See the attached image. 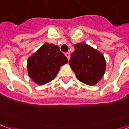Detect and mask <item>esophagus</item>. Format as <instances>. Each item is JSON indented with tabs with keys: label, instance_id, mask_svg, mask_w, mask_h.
Listing matches in <instances>:
<instances>
[{
	"label": "esophagus",
	"instance_id": "1",
	"mask_svg": "<svg viewBox=\"0 0 129 129\" xmlns=\"http://www.w3.org/2000/svg\"><path fill=\"white\" fill-rule=\"evenodd\" d=\"M65 55H66V57H67L68 59V60H69V59H70V53H68V52H66V53L65 54Z\"/></svg>",
	"mask_w": 129,
	"mask_h": 129
}]
</instances>
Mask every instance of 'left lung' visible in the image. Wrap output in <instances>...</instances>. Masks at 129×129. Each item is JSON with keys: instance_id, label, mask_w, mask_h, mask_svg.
Returning a JSON list of instances; mask_svg holds the SVG:
<instances>
[{"instance_id": "obj_1", "label": "left lung", "mask_w": 129, "mask_h": 129, "mask_svg": "<svg viewBox=\"0 0 129 129\" xmlns=\"http://www.w3.org/2000/svg\"><path fill=\"white\" fill-rule=\"evenodd\" d=\"M69 64L78 80L89 86L100 81L106 70L104 56L100 51L85 43L74 45Z\"/></svg>"}]
</instances>
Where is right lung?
Segmentation results:
<instances>
[{"label":"right lung","instance_id":"right-lung-1","mask_svg":"<svg viewBox=\"0 0 129 129\" xmlns=\"http://www.w3.org/2000/svg\"><path fill=\"white\" fill-rule=\"evenodd\" d=\"M68 61L58 45L45 43L27 59L28 75L36 84L44 85L53 80Z\"/></svg>","mask_w":129,"mask_h":129}]
</instances>
